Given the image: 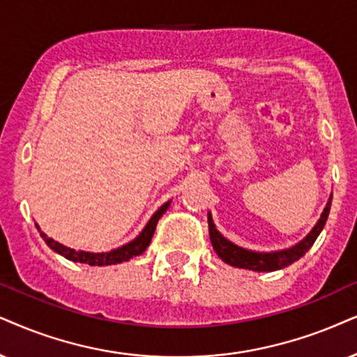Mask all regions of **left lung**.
Wrapping results in <instances>:
<instances>
[{
  "label": "left lung",
  "mask_w": 357,
  "mask_h": 357,
  "mask_svg": "<svg viewBox=\"0 0 357 357\" xmlns=\"http://www.w3.org/2000/svg\"><path fill=\"white\" fill-rule=\"evenodd\" d=\"M331 199L333 194L329 196L326 202V207L319 215L318 222L314 224V227L306 234L305 238H301L298 243L288 247V249L282 250H272V252H259V250H250L243 249V247L237 245L225 238L222 234L218 231L214 220H212V214L207 212V222H209V237L211 243L214 247L215 254H218L220 259H222L225 264L232 265V267L237 268H245L252 270V272H275V270H282L291 265L293 261L301 259L306 252L311 249L314 241H317L319 234H321L324 224H326L329 209H331Z\"/></svg>",
  "instance_id": "obj_1"
}]
</instances>
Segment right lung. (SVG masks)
<instances>
[{
    "instance_id": "1",
    "label": "right lung",
    "mask_w": 357,
    "mask_h": 357,
    "mask_svg": "<svg viewBox=\"0 0 357 357\" xmlns=\"http://www.w3.org/2000/svg\"><path fill=\"white\" fill-rule=\"evenodd\" d=\"M169 206H171V201L165 202V204L151 215V219L148 220L145 229H143V231L139 232L133 241H130L128 243H125V245L119 247V249H112L110 252H87V250L70 249V247L62 245L61 242L47 237L46 234L40 231L38 224H36V227H38V231L40 234V237L44 238V242H46L54 252H57L59 255L66 257L67 260L87 264L90 267H105V265H115V264H121V261H128L130 259H133V257L143 254V252L146 250V247L150 245L158 220H160L161 215L168 211Z\"/></svg>"
}]
</instances>
